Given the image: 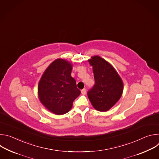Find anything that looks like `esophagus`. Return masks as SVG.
Here are the masks:
<instances>
[{"label": "esophagus", "instance_id": "1", "mask_svg": "<svg viewBox=\"0 0 159 159\" xmlns=\"http://www.w3.org/2000/svg\"><path fill=\"white\" fill-rule=\"evenodd\" d=\"M81 93H82V94L85 95V93H86V89H82V90H81Z\"/></svg>", "mask_w": 159, "mask_h": 159}]
</instances>
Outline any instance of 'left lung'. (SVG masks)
<instances>
[{
	"mask_svg": "<svg viewBox=\"0 0 159 159\" xmlns=\"http://www.w3.org/2000/svg\"><path fill=\"white\" fill-rule=\"evenodd\" d=\"M89 62L93 68L95 84L87 92L93 107L99 111H107L120 99L123 83L118 72L109 63L99 56Z\"/></svg>",
	"mask_w": 159,
	"mask_h": 159,
	"instance_id": "1",
	"label": "left lung"
}]
</instances>
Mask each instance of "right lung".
<instances>
[{
	"instance_id": "obj_1",
	"label": "right lung",
	"mask_w": 159,
	"mask_h": 159,
	"mask_svg": "<svg viewBox=\"0 0 159 159\" xmlns=\"http://www.w3.org/2000/svg\"><path fill=\"white\" fill-rule=\"evenodd\" d=\"M72 65L63 59L53 61L43 73L38 87L41 102L55 115L69 112L74 101L80 94L72 77Z\"/></svg>"
}]
</instances>
